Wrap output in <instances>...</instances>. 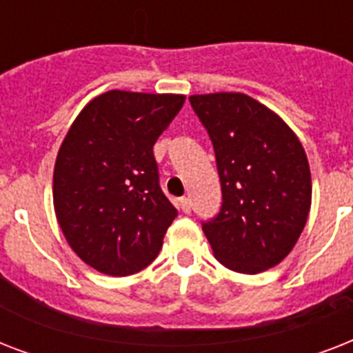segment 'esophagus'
Instances as JSON below:
<instances>
[{"instance_id":"esophagus-1","label":"esophagus","mask_w":353,"mask_h":353,"mask_svg":"<svg viewBox=\"0 0 353 353\" xmlns=\"http://www.w3.org/2000/svg\"><path fill=\"white\" fill-rule=\"evenodd\" d=\"M179 209L185 212V214H188L190 210H192V199L190 198H181L179 199Z\"/></svg>"}]
</instances>
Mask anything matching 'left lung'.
Here are the masks:
<instances>
[{"mask_svg":"<svg viewBox=\"0 0 353 353\" xmlns=\"http://www.w3.org/2000/svg\"><path fill=\"white\" fill-rule=\"evenodd\" d=\"M209 133L221 183V209L203 221L214 256L256 274L295 247L312 207V174L293 130L243 93L188 97Z\"/></svg>","mask_w":353,"mask_h":353,"instance_id":"8db88e82","label":"left lung"}]
</instances>
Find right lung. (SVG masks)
Listing matches in <instances>:
<instances>
[{"label":"right lung","mask_w":353,"mask_h":353,"mask_svg":"<svg viewBox=\"0 0 353 353\" xmlns=\"http://www.w3.org/2000/svg\"><path fill=\"white\" fill-rule=\"evenodd\" d=\"M183 102V95L102 93L58 150L57 220L71 249L101 273H139L159 254L177 210L159 187L154 144Z\"/></svg>","instance_id":"add662e5"}]
</instances>
